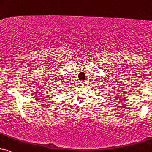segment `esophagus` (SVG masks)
<instances>
[{"mask_svg": "<svg viewBox=\"0 0 152 152\" xmlns=\"http://www.w3.org/2000/svg\"><path fill=\"white\" fill-rule=\"evenodd\" d=\"M85 83H86L85 82H82H82H80V83H79V85H80V86H84V85L85 84Z\"/></svg>", "mask_w": 152, "mask_h": 152, "instance_id": "esophagus-1", "label": "esophagus"}]
</instances>
